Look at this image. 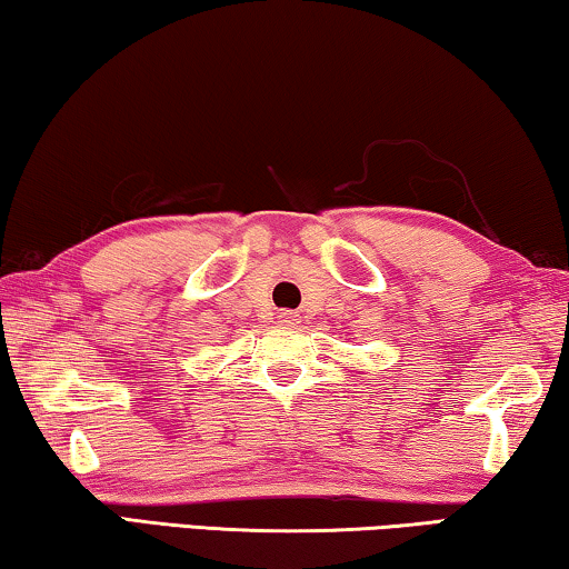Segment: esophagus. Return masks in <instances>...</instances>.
<instances>
[{"label": "esophagus", "mask_w": 569, "mask_h": 569, "mask_svg": "<svg viewBox=\"0 0 569 569\" xmlns=\"http://www.w3.org/2000/svg\"><path fill=\"white\" fill-rule=\"evenodd\" d=\"M279 318H282V323H298V320H300V316H295V312H290V310L282 312Z\"/></svg>", "instance_id": "esophagus-1"}]
</instances>
